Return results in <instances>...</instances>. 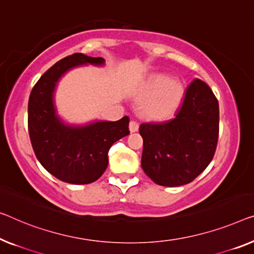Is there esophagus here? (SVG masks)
<instances>
[{
    "label": "esophagus",
    "mask_w": 254,
    "mask_h": 254,
    "mask_svg": "<svg viewBox=\"0 0 254 254\" xmlns=\"http://www.w3.org/2000/svg\"><path fill=\"white\" fill-rule=\"evenodd\" d=\"M128 128H130L131 132H137L139 130V124L135 121H131L130 124H128Z\"/></svg>",
    "instance_id": "34e87169"
}]
</instances>
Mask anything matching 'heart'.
Here are the masks:
<instances>
[{
  "mask_svg": "<svg viewBox=\"0 0 254 254\" xmlns=\"http://www.w3.org/2000/svg\"><path fill=\"white\" fill-rule=\"evenodd\" d=\"M184 97V86L177 78L157 75L149 83L143 100L149 101L147 115L154 119H164L175 113Z\"/></svg>",
  "mask_w": 254,
  "mask_h": 254,
  "instance_id": "heart-1",
  "label": "heart"
}]
</instances>
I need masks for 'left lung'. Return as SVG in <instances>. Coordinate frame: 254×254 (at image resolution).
<instances>
[{"mask_svg":"<svg viewBox=\"0 0 254 254\" xmlns=\"http://www.w3.org/2000/svg\"><path fill=\"white\" fill-rule=\"evenodd\" d=\"M141 168L155 184L178 187L191 183L210 164L219 135V104L209 85L195 78L176 116L142 123Z\"/></svg>","mask_w":254,"mask_h":254,"instance_id":"8db88e82","label":"left lung"}]
</instances>
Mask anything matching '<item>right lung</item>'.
Here are the masks:
<instances>
[{
    "mask_svg": "<svg viewBox=\"0 0 254 254\" xmlns=\"http://www.w3.org/2000/svg\"><path fill=\"white\" fill-rule=\"evenodd\" d=\"M83 65L104 66L101 57L74 54L59 60L34 85L28 101V131L34 153L49 173L64 183L91 184L108 165V150L128 131V117L116 122L70 124L57 111L55 92L67 71Z\"/></svg>",
    "mask_w": 254,
    "mask_h": 254,
    "instance_id": "add662e5",
    "label": "right lung"
}]
</instances>
